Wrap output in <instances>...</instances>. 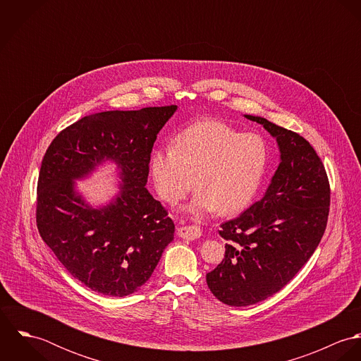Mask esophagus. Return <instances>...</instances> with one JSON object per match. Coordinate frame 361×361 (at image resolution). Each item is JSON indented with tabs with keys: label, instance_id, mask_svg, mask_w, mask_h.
Returning <instances> with one entry per match:
<instances>
[{
	"label": "esophagus",
	"instance_id": "34e87169",
	"mask_svg": "<svg viewBox=\"0 0 361 361\" xmlns=\"http://www.w3.org/2000/svg\"><path fill=\"white\" fill-rule=\"evenodd\" d=\"M202 231L197 226H180L178 228V236L188 239V240H195L197 238H200Z\"/></svg>",
	"mask_w": 361,
	"mask_h": 361
}]
</instances>
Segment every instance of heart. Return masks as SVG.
Returning <instances> with one entry per match:
<instances>
[{
    "instance_id": "b5f03b06",
    "label": "heart",
    "mask_w": 361,
    "mask_h": 361,
    "mask_svg": "<svg viewBox=\"0 0 361 361\" xmlns=\"http://www.w3.org/2000/svg\"><path fill=\"white\" fill-rule=\"evenodd\" d=\"M265 165L261 137L212 119L186 128L175 137L172 150H155L150 157L157 193L166 203L182 200L195 179L197 193L186 209L197 218L245 209L257 193Z\"/></svg>"
}]
</instances>
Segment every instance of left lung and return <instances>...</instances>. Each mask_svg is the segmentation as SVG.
Masks as SVG:
<instances>
[{
    "label": "left lung",
    "mask_w": 361,
    "mask_h": 361,
    "mask_svg": "<svg viewBox=\"0 0 361 361\" xmlns=\"http://www.w3.org/2000/svg\"><path fill=\"white\" fill-rule=\"evenodd\" d=\"M276 137L281 162L264 197L221 225L225 257L207 274L212 295L228 306L256 305L302 269L325 232L331 189L321 158L296 132L245 115Z\"/></svg>",
    "instance_id": "obj_1"
}]
</instances>
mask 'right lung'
<instances>
[{"mask_svg":"<svg viewBox=\"0 0 361 361\" xmlns=\"http://www.w3.org/2000/svg\"><path fill=\"white\" fill-rule=\"evenodd\" d=\"M176 105L87 115L61 130L42 161L36 222L55 257L94 292L123 298L152 276L173 240L168 211L146 189L158 132ZM120 168L123 190L102 209L86 205L75 178L103 160Z\"/></svg>","mask_w":361,"mask_h":361,"instance_id":"1","label":"right lung"}]
</instances>
